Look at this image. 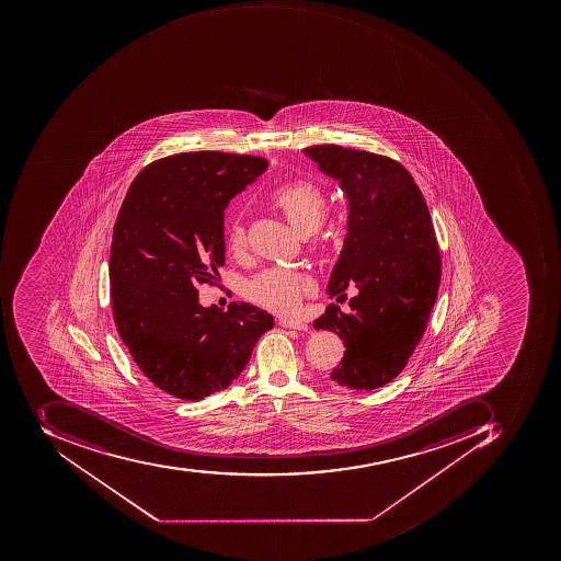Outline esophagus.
I'll use <instances>...</instances> for the list:
<instances>
[{
	"mask_svg": "<svg viewBox=\"0 0 561 561\" xmlns=\"http://www.w3.org/2000/svg\"><path fill=\"white\" fill-rule=\"evenodd\" d=\"M280 327L290 328V330H299V332H306V330H308V324H306L305 321L293 320V318L280 320Z\"/></svg>",
	"mask_w": 561,
	"mask_h": 561,
	"instance_id": "esophagus-1",
	"label": "esophagus"
}]
</instances>
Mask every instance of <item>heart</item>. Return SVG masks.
I'll list each match as a JSON object with an SVG mask.
<instances>
[{
  "instance_id": "heart-1",
  "label": "heart",
  "mask_w": 561,
  "mask_h": 561,
  "mask_svg": "<svg viewBox=\"0 0 561 561\" xmlns=\"http://www.w3.org/2000/svg\"><path fill=\"white\" fill-rule=\"evenodd\" d=\"M272 206L286 216L298 233L313 234L328 213L323 188L311 180H298L275 188L271 194ZM247 226L243 219L233 218L226 229V247L231 253L247 248ZM313 290V280L301 272L275 267L260 272L247 286V296L256 305L277 313H289L298 308L306 294Z\"/></svg>"
}]
</instances>
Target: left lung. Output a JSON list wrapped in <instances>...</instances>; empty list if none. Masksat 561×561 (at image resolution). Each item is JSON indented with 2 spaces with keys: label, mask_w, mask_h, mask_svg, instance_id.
<instances>
[{
  "label": "left lung",
  "mask_w": 561,
  "mask_h": 561,
  "mask_svg": "<svg viewBox=\"0 0 561 561\" xmlns=\"http://www.w3.org/2000/svg\"><path fill=\"white\" fill-rule=\"evenodd\" d=\"M348 197L347 237L328 283L330 305L314 328L345 345L330 378L351 389L381 388L404 369L422 340L440 284V252L415 180L393 158L339 145L305 149Z\"/></svg>",
  "instance_id": "1"
}]
</instances>
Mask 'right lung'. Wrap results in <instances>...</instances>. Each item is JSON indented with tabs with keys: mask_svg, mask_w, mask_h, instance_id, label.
Wrapping results in <instances>:
<instances>
[{
	"mask_svg": "<svg viewBox=\"0 0 561 561\" xmlns=\"http://www.w3.org/2000/svg\"><path fill=\"white\" fill-rule=\"evenodd\" d=\"M265 158L194 151L149 163L112 234V314L134 363L164 393L198 401L228 388L274 318L247 302H198L225 265V209Z\"/></svg>",
	"mask_w": 561,
	"mask_h": 561,
	"instance_id": "add662e5",
	"label": "right lung"
}]
</instances>
